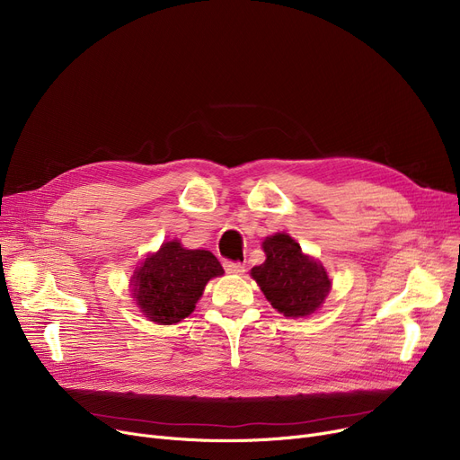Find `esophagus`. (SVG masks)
I'll return each mask as SVG.
<instances>
[{"instance_id":"esophagus-1","label":"esophagus","mask_w":460,"mask_h":460,"mask_svg":"<svg viewBox=\"0 0 460 460\" xmlns=\"http://www.w3.org/2000/svg\"><path fill=\"white\" fill-rule=\"evenodd\" d=\"M224 267H226L227 274H243L244 272V264L236 262V261H226Z\"/></svg>"}]
</instances>
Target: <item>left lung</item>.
Segmentation results:
<instances>
[{
    "label": "left lung",
    "mask_w": 460,
    "mask_h": 460,
    "mask_svg": "<svg viewBox=\"0 0 460 460\" xmlns=\"http://www.w3.org/2000/svg\"><path fill=\"white\" fill-rule=\"evenodd\" d=\"M267 261L252 269V278L274 309L285 317H307L330 293V279L321 262L305 255L296 240L285 233L262 243Z\"/></svg>",
    "instance_id": "1"
}]
</instances>
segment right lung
Here are the masks:
<instances>
[{
	"mask_svg": "<svg viewBox=\"0 0 460 460\" xmlns=\"http://www.w3.org/2000/svg\"><path fill=\"white\" fill-rule=\"evenodd\" d=\"M222 274L210 252L186 250L179 240H169L134 272L132 296L153 323L175 324L196 309L208 279Z\"/></svg>",
	"mask_w": 460,
	"mask_h": 460,
	"instance_id": "right-lung-1",
	"label": "right lung"
}]
</instances>
